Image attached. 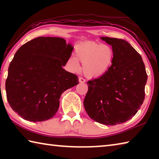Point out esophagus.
<instances>
[{
	"instance_id": "esophagus-1",
	"label": "esophagus",
	"mask_w": 159,
	"mask_h": 159,
	"mask_svg": "<svg viewBox=\"0 0 159 159\" xmlns=\"http://www.w3.org/2000/svg\"><path fill=\"white\" fill-rule=\"evenodd\" d=\"M79 80L80 83H85V80L83 79V78H82V77H79Z\"/></svg>"
}]
</instances>
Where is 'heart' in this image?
I'll return each instance as SVG.
<instances>
[{
	"label": "heart",
	"instance_id": "b5f03b06",
	"mask_svg": "<svg viewBox=\"0 0 159 159\" xmlns=\"http://www.w3.org/2000/svg\"><path fill=\"white\" fill-rule=\"evenodd\" d=\"M75 56L68 60V64L74 71L80 69L79 61L83 63L82 71L86 76L95 78L106 73L114 60V52L109 45L96 42H87L78 45Z\"/></svg>",
	"mask_w": 159,
	"mask_h": 159
}]
</instances>
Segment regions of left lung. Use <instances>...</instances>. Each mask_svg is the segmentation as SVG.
Listing matches in <instances>:
<instances>
[{
	"mask_svg": "<svg viewBox=\"0 0 159 159\" xmlns=\"http://www.w3.org/2000/svg\"><path fill=\"white\" fill-rule=\"evenodd\" d=\"M101 39L111 45L114 60L105 74L87 83L83 104L91 119L115 125L130 120L140 109L147 74L141 55L127 41L109 37Z\"/></svg>",
	"mask_w": 159,
	"mask_h": 159,
	"instance_id": "obj_1",
	"label": "left lung"
}]
</instances>
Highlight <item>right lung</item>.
Returning a JSON list of instances; mask_svg holds the SVG:
<instances>
[{
    "mask_svg": "<svg viewBox=\"0 0 159 159\" xmlns=\"http://www.w3.org/2000/svg\"><path fill=\"white\" fill-rule=\"evenodd\" d=\"M73 48L58 37H38L19 48L5 81L13 111L33 122L55 116L61 94L79 84L76 75L62 68Z\"/></svg>",
    "mask_w": 159,
    "mask_h": 159,
    "instance_id": "obj_1",
    "label": "right lung"
}]
</instances>
